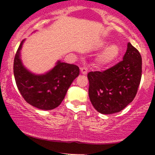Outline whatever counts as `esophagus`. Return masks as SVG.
I'll use <instances>...</instances> for the list:
<instances>
[{"label":"esophagus","mask_w":155,"mask_h":155,"mask_svg":"<svg viewBox=\"0 0 155 155\" xmlns=\"http://www.w3.org/2000/svg\"><path fill=\"white\" fill-rule=\"evenodd\" d=\"M80 70H81V73H82V74H87V68H85V67H82V68H80Z\"/></svg>","instance_id":"obj_1"}]
</instances>
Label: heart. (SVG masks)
<instances>
[{"instance_id":"heart-1","label":"heart","mask_w":155,"mask_h":155,"mask_svg":"<svg viewBox=\"0 0 155 155\" xmlns=\"http://www.w3.org/2000/svg\"><path fill=\"white\" fill-rule=\"evenodd\" d=\"M107 42L103 41L100 44V46L104 47V46H107ZM120 54H121V49H120L119 46L118 45L111 44L108 46L104 49V51L100 54L99 58H98V61L102 65L109 64L115 61L118 58V56L120 55Z\"/></svg>"}]
</instances>
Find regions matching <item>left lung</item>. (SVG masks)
Listing matches in <instances>:
<instances>
[{
	"instance_id": "1",
	"label": "left lung",
	"mask_w": 155,
	"mask_h": 155,
	"mask_svg": "<svg viewBox=\"0 0 155 155\" xmlns=\"http://www.w3.org/2000/svg\"><path fill=\"white\" fill-rule=\"evenodd\" d=\"M141 77V54L128 43L121 61L103 72L87 73L92 105L105 115L120 112L134 99Z\"/></svg>"
}]
</instances>
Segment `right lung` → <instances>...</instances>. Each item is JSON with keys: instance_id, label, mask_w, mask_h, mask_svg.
<instances>
[{"instance_id": "obj_1", "label": "right lung", "mask_w": 155, "mask_h": 155, "mask_svg": "<svg viewBox=\"0 0 155 155\" xmlns=\"http://www.w3.org/2000/svg\"><path fill=\"white\" fill-rule=\"evenodd\" d=\"M25 40L20 43L13 64L15 83L25 101L33 107L43 110L58 107L66 95L73 81L79 76V67L61 62L45 74L36 75L24 67L20 51Z\"/></svg>"}]
</instances>
